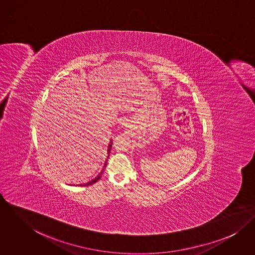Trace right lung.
Masks as SVG:
<instances>
[{
	"mask_svg": "<svg viewBox=\"0 0 255 255\" xmlns=\"http://www.w3.org/2000/svg\"><path fill=\"white\" fill-rule=\"evenodd\" d=\"M112 144H113V142H112V140L110 141L109 145H108V158H109L110 152H111V148H112ZM107 161L108 160H106V162H105V164H104V169L106 168V165H107ZM104 169L99 173V175L95 178V179H93L92 181H90V182H86V183H84V184H80V185H82V186H87V185H91V184H93V183H95L96 182H98L99 181V179H101V177H102V173L104 172Z\"/></svg>",
	"mask_w": 255,
	"mask_h": 255,
	"instance_id": "obj_1",
	"label": "right lung"
}]
</instances>
